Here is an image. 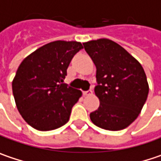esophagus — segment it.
I'll use <instances>...</instances> for the list:
<instances>
[{"instance_id": "34e87169", "label": "esophagus", "mask_w": 161, "mask_h": 161, "mask_svg": "<svg viewBox=\"0 0 161 161\" xmlns=\"http://www.w3.org/2000/svg\"><path fill=\"white\" fill-rule=\"evenodd\" d=\"M92 91H87V92H83V95L84 96H88V95H92Z\"/></svg>"}]
</instances>
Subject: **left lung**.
<instances>
[{
    "mask_svg": "<svg viewBox=\"0 0 161 161\" xmlns=\"http://www.w3.org/2000/svg\"><path fill=\"white\" fill-rule=\"evenodd\" d=\"M96 66L94 88L100 106L90 114L99 127L118 131L136 119L148 94V83L141 64L120 45L101 38L83 44Z\"/></svg>",
    "mask_w": 161,
    "mask_h": 161,
    "instance_id": "8db88e82",
    "label": "left lung"
}]
</instances>
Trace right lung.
I'll use <instances>...</instances> for the list:
<instances>
[{"label":"right lung","instance_id":"add662e5","mask_svg":"<svg viewBox=\"0 0 161 161\" xmlns=\"http://www.w3.org/2000/svg\"><path fill=\"white\" fill-rule=\"evenodd\" d=\"M76 41H54L39 47L20 64L13 93L25 121L39 131L64 125L81 92L64 83L74 55L82 49Z\"/></svg>","mask_w":161,"mask_h":161}]
</instances>
